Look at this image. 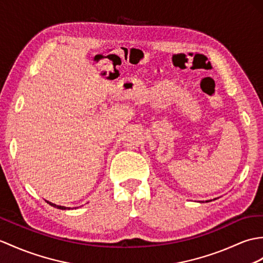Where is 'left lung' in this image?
I'll list each match as a JSON object with an SVG mask.
<instances>
[{
    "instance_id": "obj_1",
    "label": "left lung",
    "mask_w": 263,
    "mask_h": 263,
    "mask_svg": "<svg viewBox=\"0 0 263 263\" xmlns=\"http://www.w3.org/2000/svg\"><path fill=\"white\" fill-rule=\"evenodd\" d=\"M214 199H216V198H214ZM206 201H210V200H206Z\"/></svg>"
}]
</instances>
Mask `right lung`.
I'll list each match as a JSON object with an SVG mask.
<instances>
[{"mask_svg":"<svg viewBox=\"0 0 263 263\" xmlns=\"http://www.w3.org/2000/svg\"><path fill=\"white\" fill-rule=\"evenodd\" d=\"M47 203H48L49 205H51V206H53V207H54V209H59V210H70V207L59 206V205H56V204H53V203H51V201H47Z\"/></svg>","mask_w":263,"mask_h":263,"instance_id":"1","label":"right lung"}]
</instances>
